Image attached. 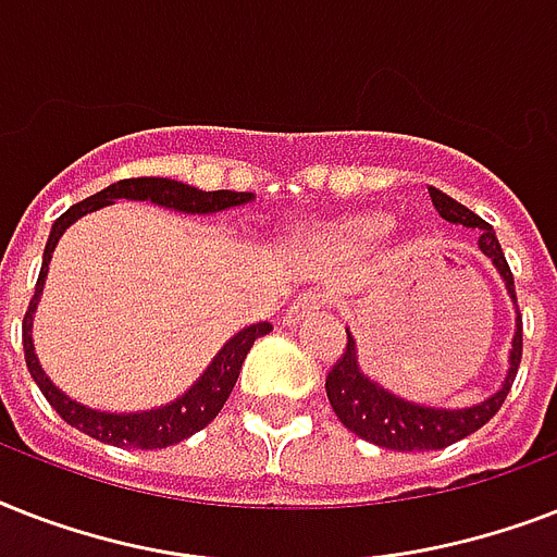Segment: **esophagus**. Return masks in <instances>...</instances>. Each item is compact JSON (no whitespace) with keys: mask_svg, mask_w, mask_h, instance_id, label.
<instances>
[{"mask_svg":"<svg viewBox=\"0 0 557 557\" xmlns=\"http://www.w3.org/2000/svg\"><path fill=\"white\" fill-rule=\"evenodd\" d=\"M318 309H321V300H318V297H312V295L300 297L297 304L288 306L283 323H286V326H297V323H304V321H309V318H314V314H318Z\"/></svg>","mask_w":557,"mask_h":557,"instance_id":"34e87169","label":"esophagus"}]
</instances>
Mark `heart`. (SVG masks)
Returning a JSON list of instances; mask_svg holds the SVG:
<instances>
[{"label":"heart","mask_w":557,"mask_h":557,"mask_svg":"<svg viewBox=\"0 0 557 557\" xmlns=\"http://www.w3.org/2000/svg\"><path fill=\"white\" fill-rule=\"evenodd\" d=\"M393 225L396 219L389 210H347L297 234V248L318 262H356L375 251Z\"/></svg>","instance_id":"b5f03b06"}]
</instances>
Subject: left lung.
<instances>
[{"label": "left lung", "mask_w": 557, "mask_h": 557, "mask_svg": "<svg viewBox=\"0 0 557 557\" xmlns=\"http://www.w3.org/2000/svg\"><path fill=\"white\" fill-rule=\"evenodd\" d=\"M428 190H431L433 208L440 210L442 219H448L450 225L476 227L480 231L476 245L494 262V269H497V274L506 283V292H509L518 318H515V335H511L506 379L500 381V387L494 389L492 396H485L483 401L468 407H431L396 396L393 389H387L361 370L356 338L347 330V349L338 358V364L332 367V372L326 375V396H330L332 410H335V416L344 422L347 431L372 442V445H379V448L389 450H440L480 431L500 410L506 396H509L511 381L518 375L520 356H523V323H520L518 312L515 277H511L509 262L503 257V248L497 243L494 227L485 219L476 216L474 210H468L466 205L450 199L448 193L436 190V187H428Z\"/></svg>", "instance_id": "left-lung-1"}]
</instances>
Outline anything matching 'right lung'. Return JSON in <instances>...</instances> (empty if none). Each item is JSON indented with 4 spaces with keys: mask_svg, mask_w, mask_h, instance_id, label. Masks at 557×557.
<instances>
[{
    "mask_svg": "<svg viewBox=\"0 0 557 557\" xmlns=\"http://www.w3.org/2000/svg\"><path fill=\"white\" fill-rule=\"evenodd\" d=\"M117 199L152 201V205L178 210V213H190V216H210V213H219V210L248 205L253 199V193L199 190V187H190L185 182H173V178H124V182H115V185L103 187V190L89 196V199L72 205L51 225L46 251H42V269H39L37 288H34L28 312H25V321H22V347H25V364H28L30 379L37 381V387L42 389L48 405L54 407L57 413L63 416L65 422L77 428V431L89 433V436L107 442V445H117V448L156 450L187 440V436H193L201 428H208L216 419L222 405L231 396V389H234L236 379H239V370H243L248 349L253 347V341L269 335L271 323L262 321L236 332L234 338L227 341L225 347L213 356L208 370L201 372L199 379L193 381L190 387L178 398H173L170 405L152 407V410H138V413H107V410H95V407H86L65 396L63 389L48 379L42 364H39L37 352H34V338H30L34 312H37L39 295H42V286H46L48 262H51V253H54L60 236L65 234V227L74 225L77 219L91 213V210L115 205Z\"/></svg>",
    "mask_w": 557,
    "mask_h": 557,
    "instance_id": "1",
    "label": "right lung"
}]
</instances>
